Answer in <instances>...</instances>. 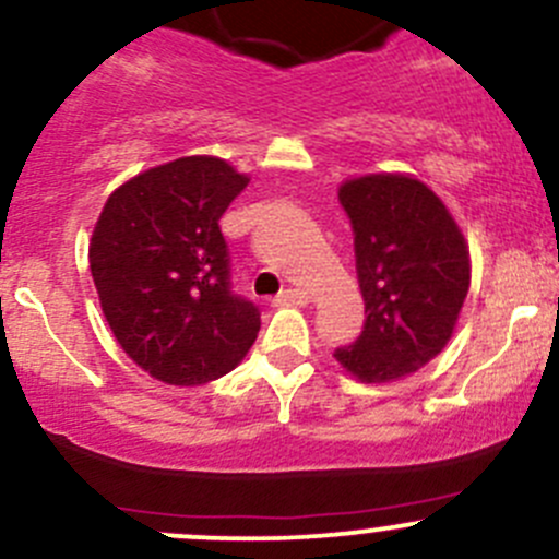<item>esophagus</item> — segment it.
<instances>
[{
  "label": "esophagus",
  "mask_w": 559,
  "mask_h": 559,
  "mask_svg": "<svg viewBox=\"0 0 559 559\" xmlns=\"http://www.w3.org/2000/svg\"><path fill=\"white\" fill-rule=\"evenodd\" d=\"M277 307H307L309 296L304 290H282L277 298H274Z\"/></svg>",
  "instance_id": "34e87169"
}]
</instances>
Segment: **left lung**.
<instances>
[{
	"label": "left lung",
	"mask_w": 559,
	"mask_h": 559,
	"mask_svg": "<svg viewBox=\"0 0 559 559\" xmlns=\"http://www.w3.org/2000/svg\"><path fill=\"white\" fill-rule=\"evenodd\" d=\"M353 225L361 336L334 358L361 383H394L454 336L469 290V247L438 192L411 174H364L340 185Z\"/></svg>",
	"instance_id": "8db88e82"
}]
</instances>
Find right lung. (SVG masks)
I'll return each instance as SVG.
<instances>
[{"label": "right lung", "instance_id": "add662e5", "mask_svg": "<svg viewBox=\"0 0 559 559\" xmlns=\"http://www.w3.org/2000/svg\"><path fill=\"white\" fill-rule=\"evenodd\" d=\"M250 176L212 154L141 170L105 201L90 239L99 307L154 380L201 385L250 353L261 312L228 287L219 217Z\"/></svg>", "mask_w": 559, "mask_h": 559}]
</instances>
